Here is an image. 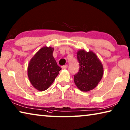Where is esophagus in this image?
I'll return each mask as SVG.
<instances>
[{
	"label": "esophagus",
	"mask_w": 130,
	"mask_h": 130,
	"mask_svg": "<svg viewBox=\"0 0 130 130\" xmlns=\"http://www.w3.org/2000/svg\"><path fill=\"white\" fill-rule=\"evenodd\" d=\"M68 67V65H63L62 67V69H66Z\"/></svg>",
	"instance_id": "34e87169"
}]
</instances>
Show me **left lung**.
Listing matches in <instances>:
<instances>
[{"label": "left lung", "instance_id": "8db88e82", "mask_svg": "<svg viewBox=\"0 0 130 130\" xmlns=\"http://www.w3.org/2000/svg\"><path fill=\"white\" fill-rule=\"evenodd\" d=\"M79 70L74 75V82L79 89L83 92L93 89L101 80L103 67L99 58L93 51L80 50L77 53Z\"/></svg>", "mask_w": 130, "mask_h": 130}]
</instances>
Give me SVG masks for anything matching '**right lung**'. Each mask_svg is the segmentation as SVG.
<instances>
[{
    "label": "right lung",
    "mask_w": 130,
    "mask_h": 130,
    "mask_svg": "<svg viewBox=\"0 0 130 130\" xmlns=\"http://www.w3.org/2000/svg\"><path fill=\"white\" fill-rule=\"evenodd\" d=\"M54 48L44 46L31 59L27 73L30 82L39 91L47 89L54 82L61 68L53 55Z\"/></svg>",
    "instance_id": "obj_1"
}]
</instances>
